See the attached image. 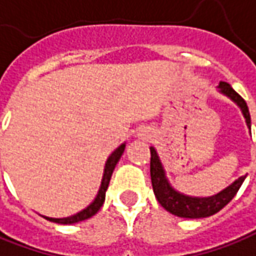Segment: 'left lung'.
I'll list each match as a JSON object with an SVG mask.
<instances>
[{
    "mask_svg": "<svg viewBox=\"0 0 256 256\" xmlns=\"http://www.w3.org/2000/svg\"><path fill=\"white\" fill-rule=\"evenodd\" d=\"M220 91L226 94L227 96H230L234 102H237L238 106L241 108L242 114H244L245 120L248 128H251V116L250 110L244 98L234 91L231 88L230 84L227 82H220L218 85ZM151 151V160H150V174H151V184H152V190L160 202V204L172 214L178 216V217H185V218H202V217H208V216L214 214L217 212H220L222 208L230 203V200L237 194L238 189L241 188L244 182L245 176H241L237 179L232 185L224 189L223 192L217 194L212 198H189L185 194H180L175 192L166 182L164 175L162 165L160 162V158L157 156V151L152 147Z\"/></svg>",
    "mask_w": 256,
    "mask_h": 256,
    "instance_id": "left-lung-1",
    "label": "left lung"
}]
</instances>
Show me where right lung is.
Masks as SVG:
<instances>
[{"label":"right lung","mask_w":256,"mask_h":256,"mask_svg":"<svg viewBox=\"0 0 256 256\" xmlns=\"http://www.w3.org/2000/svg\"><path fill=\"white\" fill-rule=\"evenodd\" d=\"M123 151H124V144H122L119 148H116V150L112 152V156L108 158V161H106V166H105V172H104V179H102V184H100V189H99L98 196L95 198V200L92 202L88 208H85V210H82V212L77 213V214L71 216V217H66V218H50V217H44V218H48V220L53 222V223L72 224V223H78V222H82V220H86V218H90V217H92L94 214H96L99 208H102L104 202H105L106 189H108V186H109V182H110V178H112V174H114V166H116V164L119 162V160H120Z\"/></svg>","instance_id":"1"}]
</instances>
